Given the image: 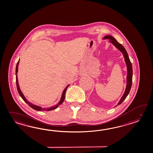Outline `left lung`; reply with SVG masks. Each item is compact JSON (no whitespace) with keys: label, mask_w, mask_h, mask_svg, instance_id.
<instances>
[{"label":"left lung","mask_w":153,"mask_h":153,"mask_svg":"<svg viewBox=\"0 0 153 153\" xmlns=\"http://www.w3.org/2000/svg\"><path fill=\"white\" fill-rule=\"evenodd\" d=\"M109 39L110 43L113 44L118 50L122 53L123 58L125 59V61L126 62V66H127V77H126V89H125V92L122 95L121 98L120 99V101L118 102L117 105L115 106H116L117 105H119L120 104H121L122 102H123V100L126 99L130 92V90H131V87H132V65L129 60L127 52L122 44H120L119 42L116 40L115 38L114 37H112V36L107 35L102 38V39Z\"/></svg>","instance_id":"left-lung-1"}]
</instances>
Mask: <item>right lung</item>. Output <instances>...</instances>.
Instances as JSON below:
<instances>
[{"instance_id": "add662e5", "label": "right lung", "mask_w": 153, "mask_h": 153, "mask_svg": "<svg viewBox=\"0 0 153 153\" xmlns=\"http://www.w3.org/2000/svg\"><path fill=\"white\" fill-rule=\"evenodd\" d=\"M19 61H20V60L17 62V64H16V86H17L18 92H19L20 95L21 97L22 98V99L24 100L25 102H26L27 104L30 106L31 108H32V109H34L36 110H37V111H51V110H54L56 108H57L59 106L61 105V104L64 101L65 93H66V89L68 88V86L70 85H68L66 86V87L64 89V90L63 91L62 93V95H61L60 100V101L59 102L58 104H56V105H54L51 106V107H49V108H42V107L39 106L34 105L33 104L30 102L28 100H27V99L25 98V97L24 96V94L22 93V92H21L20 88L19 87V82H18L17 74V72H18V66H19Z\"/></svg>"}]
</instances>
